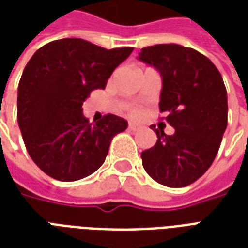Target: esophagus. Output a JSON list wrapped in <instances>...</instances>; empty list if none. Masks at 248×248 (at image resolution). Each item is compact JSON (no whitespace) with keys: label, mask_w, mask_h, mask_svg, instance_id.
<instances>
[{"label":"esophagus","mask_w":248,"mask_h":248,"mask_svg":"<svg viewBox=\"0 0 248 248\" xmlns=\"http://www.w3.org/2000/svg\"><path fill=\"white\" fill-rule=\"evenodd\" d=\"M140 128H141V125L135 124V123H129V124H128V129H131V131H139Z\"/></svg>","instance_id":"esophagus-1"}]
</instances>
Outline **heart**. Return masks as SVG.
I'll return each instance as SVG.
<instances>
[{
    "instance_id": "b5f03b06",
    "label": "heart",
    "mask_w": 248,
    "mask_h": 248,
    "mask_svg": "<svg viewBox=\"0 0 248 248\" xmlns=\"http://www.w3.org/2000/svg\"><path fill=\"white\" fill-rule=\"evenodd\" d=\"M129 113H131L132 116H136V115L139 113V109H137V108H131V109H129Z\"/></svg>"
}]
</instances>
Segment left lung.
<instances>
[{
    "label": "left lung",
    "mask_w": 248,
    "mask_h": 248,
    "mask_svg": "<svg viewBox=\"0 0 248 248\" xmlns=\"http://www.w3.org/2000/svg\"><path fill=\"white\" fill-rule=\"evenodd\" d=\"M139 59L161 73L159 111L175 128L169 136L152 125L158 140L141 153L142 166L166 187L189 186L213 163L228 125V93L221 73L206 56L179 44L145 46Z\"/></svg>",
    "instance_id": "1"
}]
</instances>
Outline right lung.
<instances>
[{"instance_id": "right-lung-1", "label": "right lung", "mask_w": 248, "mask_h": 248, "mask_svg": "<svg viewBox=\"0 0 248 248\" xmlns=\"http://www.w3.org/2000/svg\"><path fill=\"white\" fill-rule=\"evenodd\" d=\"M132 51L66 38L39 48L27 62L18 85L16 119L30 157L51 178L74 182L95 172L113 137L126 129V120L112 113L93 124L82 104L91 91L106 87Z\"/></svg>"}]
</instances>
